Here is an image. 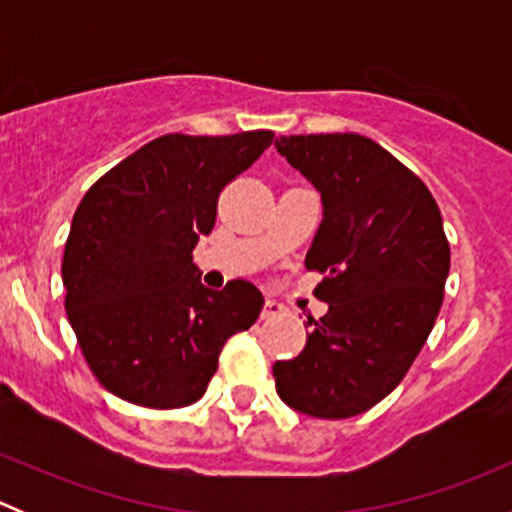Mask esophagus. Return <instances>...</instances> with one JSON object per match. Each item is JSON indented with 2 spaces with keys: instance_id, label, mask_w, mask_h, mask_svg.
Returning <instances> with one entry per match:
<instances>
[{
  "instance_id": "obj_1",
  "label": "esophagus",
  "mask_w": 512,
  "mask_h": 512,
  "mask_svg": "<svg viewBox=\"0 0 512 512\" xmlns=\"http://www.w3.org/2000/svg\"><path fill=\"white\" fill-rule=\"evenodd\" d=\"M282 312H285V307H282L280 302H275V299H267V302L262 304V319H275L280 317Z\"/></svg>"
}]
</instances>
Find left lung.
<instances>
[{
	"instance_id": "1",
	"label": "left lung",
	"mask_w": 512,
	"mask_h": 512,
	"mask_svg": "<svg viewBox=\"0 0 512 512\" xmlns=\"http://www.w3.org/2000/svg\"><path fill=\"white\" fill-rule=\"evenodd\" d=\"M280 156L322 198L304 265L329 304L299 356L275 361V389L314 418L364 414L389 396L426 344L443 302L451 247L426 185L359 133L280 136Z\"/></svg>"
}]
</instances>
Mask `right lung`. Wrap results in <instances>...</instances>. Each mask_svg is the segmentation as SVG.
Masks as SVG:
<instances>
[{"label": "right lung", "instance_id": "1", "mask_svg": "<svg viewBox=\"0 0 512 512\" xmlns=\"http://www.w3.org/2000/svg\"><path fill=\"white\" fill-rule=\"evenodd\" d=\"M272 131L168 133L91 185L76 208L61 280L66 314L103 389L148 409L205 394L225 342L260 314L262 292L200 282L193 250L220 190L272 146Z\"/></svg>", "mask_w": 512, "mask_h": 512}]
</instances>
